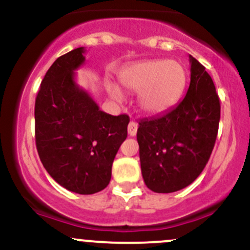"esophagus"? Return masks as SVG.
Wrapping results in <instances>:
<instances>
[{
    "mask_svg": "<svg viewBox=\"0 0 250 250\" xmlns=\"http://www.w3.org/2000/svg\"><path fill=\"white\" fill-rule=\"evenodd\" d=\"M137 132H138V125L134 122V121H130L129 125H128V134H129L130 137H134V135H137Z\"/></svg>",
    "mask_w": 250,
    "mask_h": 250,
    "instance_id": "esophagus-1",
    "label": "esophagus"
}]
</instances>
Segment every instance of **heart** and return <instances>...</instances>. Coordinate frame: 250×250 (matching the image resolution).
Listing matches in <instances>:
<instances>
[{
	"label": "heart",
	"instance_id": "b5f03b06",
	"mask_svg": "<svg viewBox=\"0 0 250 250\" xmlns=\"http://www.w3.org/2000/svg\"><path fill=\"white\" fill-rule=\"evenodd\" d=\"M125 90L139 93L138 105L146 115H162L172 110L183 97L188 83V72L176 60L152 59L137 62L120 75ZM116 100L122 99L117 88H110Z\"/></svg>",
	"mask_w": 250,
	"mask_h": 250
}]
</instances>
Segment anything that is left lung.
<instances>
[{"label":"left lung","instance_id":"8db88e82","mask_svg":"<svg viewBox=\"0 0 250 250\" xmlns=\"http://www.w3.org/2000/svg\"><path fill=\"white\" fill-rule=\"evenodd\" d=\"M191 81L185 98L172 110L139 122L141 174L146 186L170 193L202 173L215 144L220 100L206 67L190 55Z\"/></svg>","mask_w":250,"mask_h":250}]
</instances>
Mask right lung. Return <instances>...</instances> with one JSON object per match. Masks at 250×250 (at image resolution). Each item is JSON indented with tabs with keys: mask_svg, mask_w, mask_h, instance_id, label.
I'll return each mask as SVG.
<instances>
[{
	"mask_svg": "<svg viewBox=\"0 0 250 250\" xmlns=\"http://www.w3.org/2000/svg\"><path fill=\"white\" fill-rule=\"evenodd\" d=\"M83 47L58 58L41 82L35 103V139L40 160L59 185L80 195L104 190L129 117L99 109L77 85Z\"/></svg>",
	"mask_w": 250,
	"mask_h": 250,
	"instance_id": "add662e5",
	"label": "right lung"
}]
</instances>
